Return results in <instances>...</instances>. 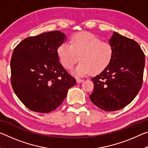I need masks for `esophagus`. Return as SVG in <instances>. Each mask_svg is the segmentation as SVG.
Returning <instances> with one entry per match:
<instances>
[{
    "label": "esophagus",
    "instance_id": "esophagus-1",
    "mask_svg": "<svg viewBox=\"0 0 148 148\" xmlns=\"http://www.w3.org/2000/svg\"><path fill=\"white\" fill-rule=\"evenodd\" d=\"M83 81H84L83 79H80V78H78V77H76V82H77V83L79 84V83H81V82H82Z\"/></svg>",
    "mask_w": 148,
    "mask_h": 148
}]
</instances>
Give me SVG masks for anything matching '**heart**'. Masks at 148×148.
<instances>
[{"label": "heart", "mask_w": 148, "mask_h": 148, "mask_svg": "<svg viewBox=\"0 0 148 148\" xmlns=\"http://www.w3.org/2000/svg\"><path fill=\"white\" fill-rule=\"evenodd\" d=\"M71 44L64 43L57 49L60 62L64 68L72 70L79 60L81 62L75 70L77 76H83L91 72H102L111 62L114 56L112 45L101 41L99 37L89 32L75 34ZM80 58H79V57Z\"/></svg>", "instance_id": "obj_1"}]
</instances>
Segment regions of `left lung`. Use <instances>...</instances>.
Listing matches in <instances>:
<instances>
[{"instance_id": "8db88e82", "label": "left lung", "mask_w": 148, "mask_h": 148, "mask_svg": "<svg viewBox=\"0 0 148 148\" xmlns=\"http://www.w3.org/2000/svg\"><path fill=\"white\" fill-rule=\"evenodd\" d=\"M114 48L110 64L91 78L94 89L89 98L104 111H116L131 103L143 83L145 55L139 44L114 32L110 40Z\"/></svg>"}]
</instances>
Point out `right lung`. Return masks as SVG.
I'll return each mask as SVG.
<instances>
[{
	"mask_svg": "<svg viewBox=\"0 0 148 148\" xmlns=\"http://www.w3.org/2000/svg\"><path fill=\"white\" fill-rule=\"evenodd\" d=\"M58 31L28 37L12 53L11 84L27 108L49 113L61 104L69 88L76 83L59 61L57 49L66 42Z\"/></svg>",
	"mask_w": 148,
	"mask_h": 148,
	"instance_id": "right-lung-1",
	"label": "right lung"
}]
</instances>
